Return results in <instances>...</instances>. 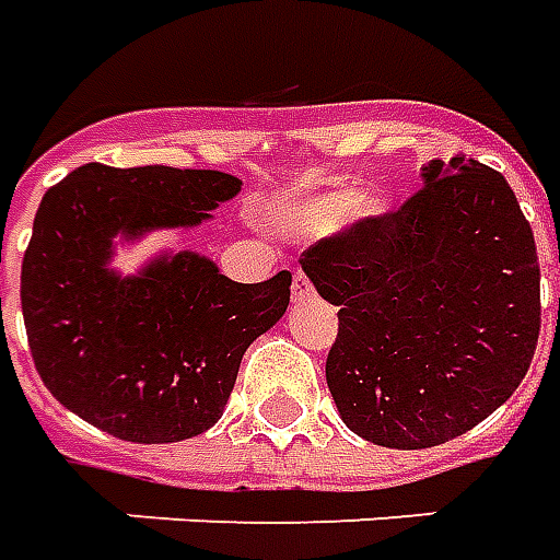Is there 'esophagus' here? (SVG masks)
<instances>
[{
  "mask_svg": "<svg viewBox=\"0 0 560 560\" xmlns=\"http://www.w3.org/2000/svg\"><path fill=\"white\" fill-rule=\"evenodd\" d=\"M312 293H314V288H312V281H308V276H305L302 269H296V272H293V284H291L293 302L312 300Z\"/></svg>",
  "mask_w": 560,
  "mask_h": 560,
  "instance_id": "34e87169",
  "label": "esophagus"
}]
</instances>
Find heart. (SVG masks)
<instances>
[{
    "label": "heart",
    "mask_w": 560,
    "mask_h": 560,
    "mask_svg": "<svg viewBox=\"0 0 560 560\" xmlns=\"http://www.w3.org/2000/svg\"><path fill=\"white\" fill-rule=\"evenodd\" d=\"M388 210V201L383 196H368L355 186H332L326 192H312V196L296 198L291 205H281L276 210L279 225L302 228V231H329L338 228L350 213L359 217H383Z\"/></svg>",
    "instance_id": "heart-1"
}]
</instances>
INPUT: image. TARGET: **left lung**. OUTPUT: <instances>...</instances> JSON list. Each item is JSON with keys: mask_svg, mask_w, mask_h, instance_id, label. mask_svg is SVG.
Masks as SVG:
<instances>
[{"mask_svg": "<svg viewBox=\"0 0 560 560\" xmlns=\"http://www.w3.org/2000/svg\"><path fill=\"white\" fill-rule=\"evenodd\" d=\"M404 205L302 252L338 305L326 383L355 436L418 451L463 436L516 392L540 335V264L504 175L421 165Z\"/></svg>", "mask_w": 560, "mask_h": 560, "instance_id": "8db88e82", "label": "left lung"}]
</instances>
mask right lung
I'll list each match as a JSON object with an SVG mask.
<instances>
[{
  "mask_svg": "<svg viewBox=\"0 0 560 560\" xmlns=\"http://www.w3.org/2000/svg\"><path fill=\"white\" fill-rule=\"evenodd\" d=\"M243 180L210 168L89 163L49 189L23 255L28 350L49 395L124 442L163 445L222 418L248 343L291 302V272L240 284L198 252H165L136 276L112 240L210 219Z\"/></svg>",
  "mask_w": 560,
  "mask_h": 560,
  "instance_id": "add662e5",
  "label": "right lung"
}]
</instances>
